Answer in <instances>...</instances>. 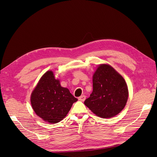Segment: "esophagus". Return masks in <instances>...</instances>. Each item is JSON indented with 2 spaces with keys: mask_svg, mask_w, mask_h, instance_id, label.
Returning <instances> with one entry per match:
<instances>
[{
  "mask_svg": "<svg viewBox=\"0 0 157 157\" xmlns=\"http://www.w3.org/2000/svg\"><path fill=\"white\" fill-rule=\"evenodd\" d=\"M85 99H86V96H84V95H82V96H80L78 98V100L81 101H84L85 100Z\"/></svg>",
  "mask_w": 157,
  "mask_h": 157,
  "instance_id": "obj_1",
  "label": "esophagus"
}]
</instances>
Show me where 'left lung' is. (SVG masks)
Returning <instances> with one entry per match:
<instances>
[{"mask_svg": "<svg viewBox=\"0 0 157 157\" xmlns=\"http://www.w3.org/2000/svg\"><path fill=\"white\" fill-rule=\"evenodd\" d=\"M128 90L124 79L109 65H100L93 75V91L85 105L98 117L111 118L124 108Z\"/></svg>", "mask_w": 157, "mask_h": 157, "instance_id": "8db88e82", "label": "left lung"}]
</instances>
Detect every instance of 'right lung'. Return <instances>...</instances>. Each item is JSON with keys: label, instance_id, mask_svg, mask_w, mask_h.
I'll return each mask as SVG.
<instances>
[{"label": "right lung", "instance_id": "1", "mask_svg": "<svg viewBox=\"0 0 157 157\" xmlns=\"http://www.w3.org/2000/svg\"><path fill=\"white\" fill-rule=\"evenodd\" d=\"M77 100L67 88L61 86L59 80L55 79L51 71L42 76L31 97L35 113L52 124L63 120Z\"/></svg>", "mask_w": 157, "mask_h": 157}]
</instances>
